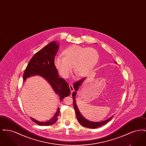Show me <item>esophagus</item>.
<instances>
[{
  "label": "esophagus",
  "mask_w": 146,
  "mask_h": 146,
  "mask_svg": "<svg viewBox=\"0 0 146 146\" xmlns=\"http://www.w3.org/2000/svg\"><path fill=\"white\" fill-rule=\"evenodd\" d=\"M69 87H70V90L71 92H73L74 91V90L73 85H72V84H70V85H69Z\"/></svg>",
  "instance_id": "34e87169"
}]
</instances>
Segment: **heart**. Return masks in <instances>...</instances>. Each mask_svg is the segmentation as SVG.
I'll return each mask as SVG.
<instances>
[{"instance_id": "b5f03b06", "label": "heart", "mask_w": 146, "mask_h": 146, "mask_svg": "<svg viewBox=\"0 0 146 146\" xmlns=\"http://www.w3.org/2000/svg\"><path fill=\"white\" fill-rule=\"evenodd\" d=\"M61 56H56L54 65L59 74L64 78L71 74L73 67L78 77H85L91 73L97 65L99 54L96 49L73 45L64 49Z\"/></svg>"}]
</instances>
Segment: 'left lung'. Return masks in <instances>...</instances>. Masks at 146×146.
<instances>
[{
	"mask_svg": "<svg viewBox=\"0 0 146 146\" xmlns=\"http://www.w3.org/2000/svg\"><path fill=\"white\" fill-rule=\"evenodd\" d=\"M115 63H117V62ZM85 79L86 78L80 80V81H78V82H77L76 83H75L74 84V85H73L74 89V90L76 91L73 92V93L72 94L73 99V104H74V107L75 111H76V118H77L78 121L79 122V123L82 126L85 127L94 129V128H96V127L101 126L102 125L106 124L107 123H108L109 121L111 119V118L113 117V116H111L110 118L107 119V120H105L104 121H102L94 122V121H91L87 120L86 118H84L83 116L82 115V114L80 113V112L79 111L78 108V107H77V105H76V97L77 91L79 90L80 86L82 85V84L83 83V82H84V80H85Z\"/></svg>",
	"mask_w": 146,
	"mask_h": 146,
	"instance_id": "left-lung-1",
	"label": "left lung"
}]
</instances>
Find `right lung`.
I'll return each instance as SVG.
<instances>
[{
  "label": "right lung",
  "instance_id": "1",
  "mask_svg": "<svg viewBox=\"0 0 146 146\" xmlns=\"http://www.w3.org/2000/svg\"><path fill=\"white\" fill-rule=\"evenodd\" d=\"M59 49V44L56 41L50 42L45 47L38 51L32 57L25 70L23 79H26L35 76H39L44 78L51 85L56 94L59 96L60 101L70 94L68 83L58 74L57 70L54 65L55 56ZM59 107L51 119L45 122H40L31 118L38 125L49 126L54 124L59 114Z\"/></svg>",
  "mask_w": 146,
  "mask_h": 146
}]
</instances>
